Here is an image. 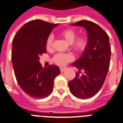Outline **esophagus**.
I'll return each instance as SVG.
<instances>
[{
  "label": "esophagus",
  "mask_w": 123,
  "mask_h": 123,
  "mask_svg": "<svg viewBox=\"0 0 123 123\" xmlns=\"http://www.w3.org/2000/svg\"><path fill=\"white\" fill-rule=\"evenodd\" d=\"M60 70L61 72H63L65 70V68H60Z\"/></svg>",
  "instance_id": "esophagus-1"
}]
</instances>
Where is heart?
<instances>
[{
	"label": "heart",
	"instance_id": "b5f03b06",
	"mask_svg": "<svg viewBox=\"0 0 123 123\" xmlns=\"http://www.w3.org/2000/svg\"><path fill=\"white\" fill-rule=\"evenodd\" d=\"M61 36L68 44H71L73 50L77 53H80L86 49L88 45V39L86 36H80L76 38L75 31L73 29H66L62 31ZM53 35H49L46 40V48L47 49H50L53 42ZM73 59V57L69 53H57L53 57V61L59 66H64Z\"/></svg>",
	"mask_w": 123,
	"mask_h": 123
}]
</instances>
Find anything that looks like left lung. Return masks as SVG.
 I'll return each instance as SVG.
<instances>
[{"label":"left lung","mask_w":123,"mask_h":123,"mask_svg":"<svg viewBox=\"0 0 123 123\" xmlns=\"http://www.w3.org/2000/svg\"><path fill=\"white\" fill-rule=\"evenodd\" d=\"M72 25L86 29L88 45L80 59L72 64L78 72L75 77L68 82V86L75 97L89 99L101 90L109 70L111 55L109 37L100 26L92 21L82 20Z\"/></svg>","instance_id":"8db88e82"}]
</instances>
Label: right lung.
<instances>
[{"label": "right lung", "instance_id": "add662e5", "mask_svg": "<svg viewBox=\"0 0 123 123\" xmlns=\"http://www.w3.org/2000/svg\"><path fill=\"white\" fill-rule=\"evenodd\" d=\"M57 25L39 19L31 20L13 39L12 61L16 79L22 90L35 99L48 97L53 91L54 79L61 74L56 65L44 68L39 62V57L46 53L47 37Z\"/></svg>", "mask_w": 123, "mask_h": 123}]
</instances>
